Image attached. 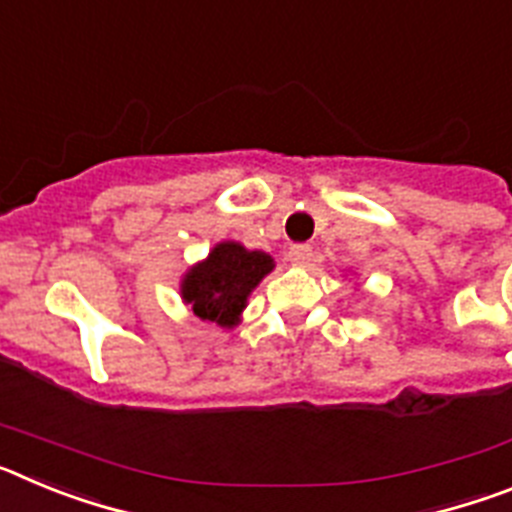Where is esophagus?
<instances>
[{
	"label": "esophagus",
	"mask_w": 512,
	"mask_h": 512,
	"mask_svg": "<svg viewBox=\"0 0 512 512\" xmlns=\"http://www.w3.org/2000/svg\"><path fill=\"white\" fill-rule=\"evenodd\" d=\"M287 259L295 266H307L312 261V248L305 246V243H297L287 251Z\"/></svg>",
	"instance_id": "1"
}]
</instances>
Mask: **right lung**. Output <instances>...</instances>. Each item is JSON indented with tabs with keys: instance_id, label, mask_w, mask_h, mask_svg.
Returning a JSON list of instances; mask_svg holds the SVG:
<instances>
[{
	"instance_id": "obj_1",
	"label": "right lung",
	"mask_w": 512,
	"mask_h": 512,
	"mask_svg": "<svg viewBox=\"0 0 512 512\" xmlns=\"http://www.w3.org/2000/svg\"><path fill=\"white\" fill-rule=\"evenodd\" d=\"M274 269V259L264 251H248L235 241L217 243L205 261L194 264L182 279V300L200 320L220 328L241 323L248 295Z\"/></svg>"
}]
</instances>
